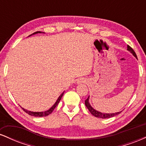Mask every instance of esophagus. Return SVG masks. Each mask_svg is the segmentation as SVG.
I'll return each mask as SVG.
<instances>
[{
  "mask_svg": "<svg viewBox=\"0 0 146 146\" xmlns=\"http://www.w3.org/2000/svg\"><path fill=\"white\" fill-rule=\"evenodd\" d=\"M84 82V80H79V81H78V83H82V82Z\"/></svg>",
  "mask_w": 146,
  "mask_h": 146,
  "instance_id": "obj_1",
  "label": "esophagus"
}]
</instances>
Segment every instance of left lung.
<instances>
[{"label": "left lung", "instance_id": "1", "mask_svg": "<svg viewBox=\"0 0 146 146\" xmlns=\"http://www.w3.org/2000/svg\"><path fill=\"white\" fill-rule=\"evenodd\" d=\"M127 47H128V48H127V49H128L129 51L131 52L132 54H133L134 56H135L137 58L136 53H135V52L134 51V50L132 49V48L130 47V46H129V45H128V46H127ZM88 98H89V97H88V98H87L86 100H85V105H86V106L87 107V108H88V110H89V111L90 112V113H91L92 115H93V116H95V117H98V118L106 119V118H110V117H113L114 116H115V115H118V114L121 113V111L118 112V113H110V114L109 113H108H108H100V112L97 111V110H95V109H93V108H92L91 106H90L89 102H88Z\"/></svg>", "mask_w": 146, "mask_h": 146}]
</instances>
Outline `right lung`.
<instances>
[{
  "mask_svg": "<svg viewBox=\"0 0 146 146\" xmlns=\"http://www.w3.org/2000/svg\"><path fill=\"white\" fill-rule=\"evenodd\" d=\"M41 33V31H36V32L33 33V34H35V33ZM30 36H31V35H30ZM63 94H64V93H62V94L60 95V97L58 98V100H57V102H56V104H55L53 105V106H52L49 110H46V111H44V112H31V111H29V110H25L23 108H23V110H24L25 113L29 114V115H31V116H33V117H46V116H47V115H50V114H51L52 112L53 111V110L55 109V108H56L57 106H58V104H59V102L60 101V100H61V98H62V97Z\"/></svg>",
  "mask_w": 146,
  "mask_h": 146,
  "instance_id": "1",
  "label": "right lung"
}]
</instances>
